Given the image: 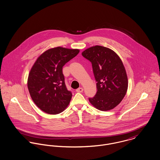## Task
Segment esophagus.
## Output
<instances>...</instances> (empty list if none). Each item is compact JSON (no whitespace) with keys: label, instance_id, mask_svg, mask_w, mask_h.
I'll use <instances>...</instances> for the list:
<instances>
[{"label":"esophagus","instance_id":"esophagus-1","mask_svg":"<svg viewBox=\"0 0 160 160\" xmlns=\"http://www.w3.org/2000/svg\"><path fill=\"white\" fill-rule=\"evenodd\" d=\"M76 91L77 92H80V93H81V92H83V89H82V88H79L77 89L76 90Z\"/></svg>","mask_w":160,"mask_h":160}]
</instances>
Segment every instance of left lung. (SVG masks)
Masks as SVG:
<instances>
[{
  "label": "left lung",
  "mask_w": 160,
  "mask_h": 160,
  "mask_svg": "<svg viewBox=\"0 0 160 160\" xmlns=\"http://www.w3.org/2000/svg\"><path fill=\"white\" fill-rule=\"evenodd\" d=\"M82 55L92 63L97 93L89 100L101 111L110 110L124 97L128 87L126 69L113 50L103 46L90 47Z\"/></svg>",
  "instance_id": "1"
}]
</instances>
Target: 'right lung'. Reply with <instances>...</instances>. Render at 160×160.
<instances>
[{"instance_id":"right-lung-1","label":"right lung","mask_w":160,"mask_h":160,"mask_svg":"<svg viewBox=\"0 0 160 160\" xmlns=\"http://www.w3.org/2000/svg\"><path fill=\"white\" fill-rule=\"evenodd\" d=\"M79 52L78 49L57 47L47 50L30 71L28 88L34 103L48 114H58L68 107L72 97L68 91L63 67Z\"/></svg>"}]
</instances>
